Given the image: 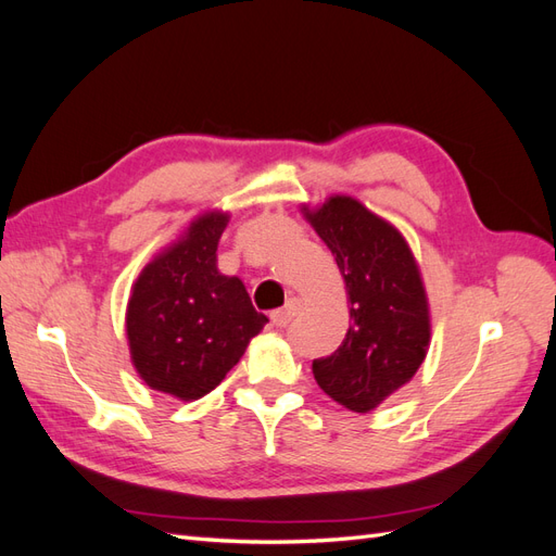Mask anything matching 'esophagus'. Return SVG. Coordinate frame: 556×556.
<instances>
[{
  "label": "esophagus",
  "mask_w": 556,
  "mask_h": 556,
  "mask_svg": "<svg viewBox=\"0 0 556 556\" xmlns=\"http://www.w3.org/2000/svg\"><path fill=\"white\" fill-rule=\"evenodd\" d=\"M304 308V301H301L299 296H294V299H290L288 304H285L282 308H278V311H274L271 313V323L276 325V327H288L292 319L299 315V311Z\"/></svg>",
  "instance_id": "obj_1"
}]
</instances>
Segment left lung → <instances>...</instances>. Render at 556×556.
<instances>
[{"mask_svg":"<svg viewBox=\"0 0 556 556\" xmlns=\"http://www.w3.org/2000/svg\"><path fill=\"white\" fill-rule=\"evenodd\" d=\"M301 213L339 264L350 304L343 343L313 362V376L343 408L371 413L427 357L431 315L422 274L403 233L359 199L331 194Z\"/></svg>","mask_w":556,"mask_h":556,"instance_id":"8db88e82","label":"left lung"}]
</instances>
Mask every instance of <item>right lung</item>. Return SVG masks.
<instances>
[{"label":"right lung","instance_id":"obj_1","mask_svg":"<svg viewBox=\"0 0 556 556\" xmlns=\"http://www.w3.org/2000/svg\"><path fill=\"white\" fill-rule=\"evenodd\" d=\"M227 223L223 211L197 215L131 285L125 313L131 364L150 390L178 401L215 390L268 323L241 278L217 271Z\"/></svg>","mask_w":556,"mask_h":556}]
</instances>
